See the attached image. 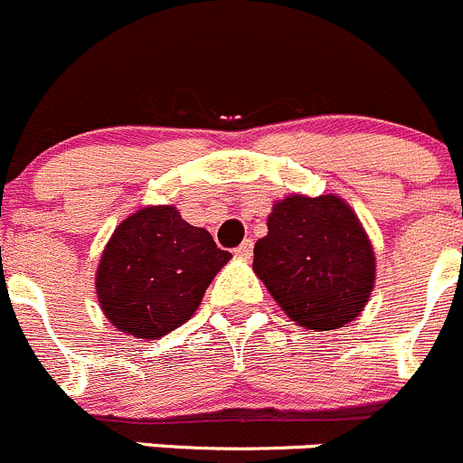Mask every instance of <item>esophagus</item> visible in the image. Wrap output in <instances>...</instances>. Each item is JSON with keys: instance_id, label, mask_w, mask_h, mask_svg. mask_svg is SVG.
I'll use <instances>...</instances> for the list:
<instances>
[{"instance_id": "esophagus-1", "label": "esophagus", "mask_w": 463, "mask_h": 463, "mask_svg": "<svg viewBox=\"0 0 463 463\" xmlns=\"http://www.w3.org/2000/svg\"><path fill=\"white\" fill-rule=\"evenodd\" d=\"M251 251H254V241H251V238H247V241H242L241 245L236 247L238 259H251Z\"/></svg>"}]
</instances>
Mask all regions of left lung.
I'll use <instances>...</instances> for the list:
<instances>
[{
  "instance_id": "obj_1",
  "label": "left lung",
  "mask_w": 463,
  "mask_h": 463,
  "mask_svg": "<svg viewBox=\"0 0 463 463\" xmlns=\"http://www.w3.org/2000/svg\"><path fill=\"white\" fill-rule=\"evenodd\" d=\"M251 268L283 313L308 331L354 322L376 283L372 241L335 194H292L274 203Z\"/></svg>"
}]
</instances>
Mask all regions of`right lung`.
<instances>
[{
  "instance_id": "1",
  "label": "right lung",
  "mask_w": 463,
  "mask_h": 463,
  "mask_svg": "<svg viewBox=\"0 0 463 463\" xmlns=\"http://www.w3.org/2000/svg\"><path fill=\"white\" fill-rule=\"evenodd\" d=\"M230 251L173 204L137 209L114 230L96 269V297L117 331L157 340L191 319Z\"/></svg>"
}]
</instances>
